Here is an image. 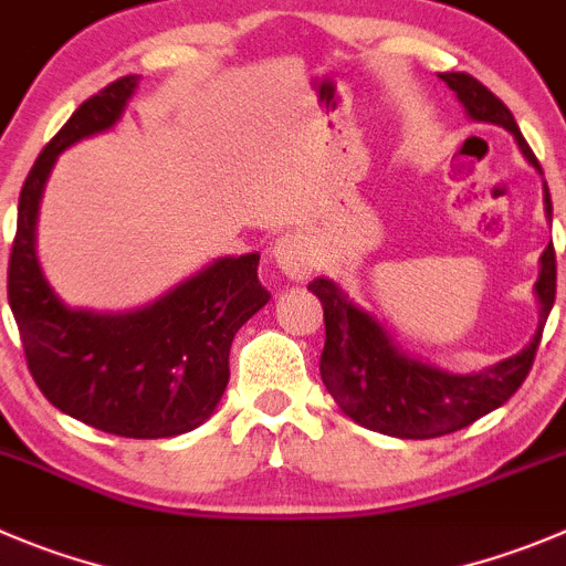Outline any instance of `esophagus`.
I'll use <instances>...</instances> for the list:
<instances>
[{
  "label": "esophagus",
  "mask_w": 566,
  "mask_h": 566,
  "mask_svg": "<svg viewBox=\"0 0 566 566\" xmlns=\"http://www.w3.org/2000/svg\"><path fill=\"white\" fill-rule=\"evenodd\" d=\"M271 256L273 262H276L279 271H282L287 279H293V282H304V279L313 276V271L318 268L313 242H310L307 234H301V231L279 237Z\"/></svg>",
  "instance_id": "esophagus-1"
}]
</instances>
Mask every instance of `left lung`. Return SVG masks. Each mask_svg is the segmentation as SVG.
I'll list each match as a JSON object with an SVG mask.
<instances>
[{"label": "left lung", "instance_id": "obj_1", "mask_svg": "<svg viewBox=\"0 0 566 566\" xmlns=\"http://www.w3.org/2000/svg\"><path fill=\"white\" fill-rule=\"evenodd\" d=\"M438 77L455 92L472 123H489L509 130L525 161L542 176V164L522 139L520 125L514 123L503 99L494 97L467 72H443ZM542 189L545 218L553 223L547 181H542ZM310 290L324 304L326 343L321 355V379L337 408L360 427L382 436L436 438L469 427L480 416L497 410L525 382L556 301V253L551 242L538 256V279L533 284V298L538 307L536 335L522 352L480 371H450L408 355L388 326L371 310H363L335 279H315Z\"/></svg>", "mask_w": 566, "mask_h": 566}]
</instances>
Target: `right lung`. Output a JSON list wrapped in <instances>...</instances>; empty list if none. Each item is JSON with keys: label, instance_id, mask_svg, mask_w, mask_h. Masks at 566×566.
Instances as JSON below:
<instances>
[{"label": "right lung", "instance_id": "1", "mask_svg": "<svg viewBox=\"0 0 566 566\" xmlns=\"http://www.w3.org/2000/svg\"><path fill=\"white\" fill-rule=\"evenodd\" d=\"M139 77L128 75L81 105L35 158L19 195L8 301L41 394L61 413L123 438H172L203 424L229 385L240 326L271 301L259 253L220 256L156 301L125 313L69 307L35 253L41 198L57 156L114 128Z\"/></svg>", "mask_w": 566, "mask_h": 566}]
</instances>
